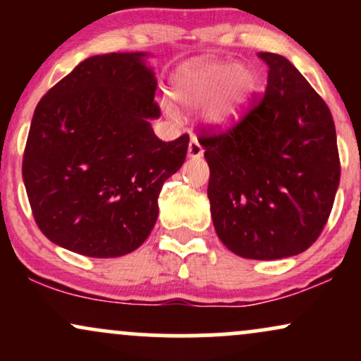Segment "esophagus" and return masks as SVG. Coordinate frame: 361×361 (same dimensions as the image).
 Returning a JSON list of instances; mask_svg holds the SVG:
<instances>
[{"instance_id": "34e87169", "label": "esophagus", "mask_w": 361, "mask_h": 361, "mask_svg": "<svg viewBox=\"0 0 361 361\" xmlns=\"http://www.w3.org/2000/svg\"><path fill=\"white\" fill-rule=\"evenodd\" d=\"M202 154H204V147H202V144L193 137L188 144V156L190 157H200Z\"/></svg>"}]
</instances>
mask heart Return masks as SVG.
Masks as SVG:
<instances>
[{
    "label": "heart",
    "instance_id": "obj_1",
    "mask_svg": "<svg viewBox=\"0 0 361 361\" xmlns=\"http://www.w3.org/2000/svg\"><path fill=\"white\" fill-rule=\"evenodd\" d=\"M258 86L256 73L247 66L224 61H202L185 66L173 80V97L188 109L205 106L210 127L226 128L239 120ZM166 110L175 115L171 105Z\"/></svg>",
    "mask_w": 361,
    "mask_h": 361
}]
</instances>
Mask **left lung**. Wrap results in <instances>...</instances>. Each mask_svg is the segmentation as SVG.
I'll list each match as a JSON object with an SVG mask.
<instances>
[{"label":"left lung","mask_w":361,"mask_h":361,"mask_svg":"<svg viewBox=\"0 0 361 361\" xmlns=\"http://www.w3.org/2000/svg\"><path fill=\"white\" fill-rule=\"evenodd\" d=\"M258 56L268 66L263 97L235 126L198 140L219 239L243 258L280 259L321 235L341 166L326 102L283 56Z\"/></svg>","instance_id":"left-lung-1"}]
</instances>
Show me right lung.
Here are the masks:
<instances>
[{"instance_id": "1", "label": "right lung", "mask_w": 361, "mask_h": 361, "mask_svg": "<svg viewBox=\"0 0 361 361\" xmlns=\"http://www.w3.org/2000/svg\"><path fill=\"white\" fill-rule=\"evenodd\" d=\"M144 52L85 59L39 102L22 175L45 238L90 256L117 258L147 239L163 183L185 163L190 137L163 142L157 81Z\"/></svg>"}]
</instances>
